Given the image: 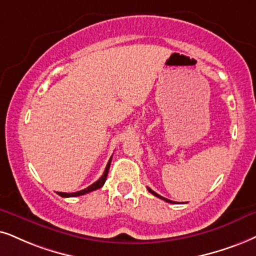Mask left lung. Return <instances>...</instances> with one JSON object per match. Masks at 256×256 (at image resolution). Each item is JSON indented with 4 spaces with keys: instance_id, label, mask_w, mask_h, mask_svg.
<instances>
[{
    "instance_id": "8db88e82",
    "label": "left lung",
    "mask_w": 256,
    "mask_h": 256,
    "mask_svg": "<svg viewBox=\"0 0 256 256\" xmlns=\"http://www.w3.org/2000/svg\"><path fill=\"white\" fill-rule=\"evenodd\" d=\"M148 192H150L152 194V195H154V196H156V197H158V198H160V200H166V202H168V203H174V200H168V198H166V197H162L160 195H158V194H157V192H154V190H151V189H150V188H148Z\"/></svg>"
}]
</instances>
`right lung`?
I'll return each instance as SVG.
<instances>
[{"instance_id": "add662e5", "label": "right lung", "mask_w": 256, "mask_h": 256, "mask_svg": "<svg viewBox=\"0 0 256 256\" xmlns=\"http://www.w3.org/2000/svg\"><path fill=\"white\" fill-rule=\"evenodd\" d=\"M111 160H112V157L110 158L108 166L105 168V171L104 174H102V176L100 177V178L94 182L93 184H90V186H87L86 189L84 190H80V192H58V195H60L61 197H76V196H82V195H85V194H88L90 192H94L96 189H100L102 186H104L105 182H106V178H108V170H110V166H111Z\"/></svg>"}]
</instances>
